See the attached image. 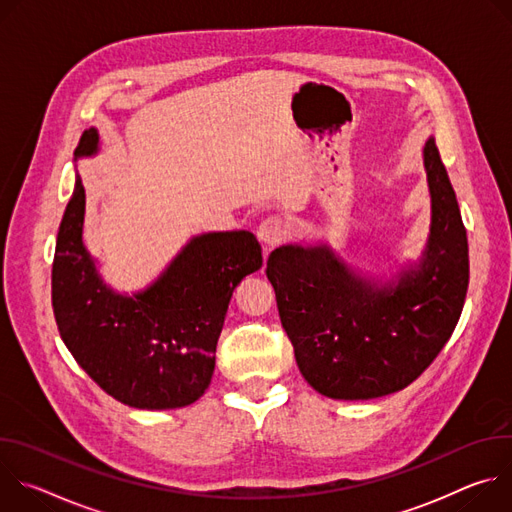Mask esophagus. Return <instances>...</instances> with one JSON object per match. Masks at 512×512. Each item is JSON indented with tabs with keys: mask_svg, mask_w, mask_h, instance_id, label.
Returning a JSON list of instances; mask_svg holds the SVG:
<instances>
[{
	"mask_svg": "<svg viewBox=\"0 0 512 512\" xmlns=\"http://www.w3.org/2000/svg\"><path fill=\"white\" fill-rule=\"evenodd\" d=\"M289 235V229H287V223L283 221V218L279 216H269L265 218V221L259 225L257 229V237L259 241L267 247V249H273L277 245H281Z\"/></svg>",
	"mask_w": 512,
	"mask_h": 512,
	"instance_id": "obj_1",
	"label": "esophagus"
}]
</instances>
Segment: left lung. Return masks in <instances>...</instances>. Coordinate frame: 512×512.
Instances as JSON below:
<instances>
[{
	"label": "left lung",
	"instance_id": "left-lung-1",
	"mask_svg": "<svg viewBox=\"0 0 512 512\" xmlns=\"http://www.w3.org/2000/svg\"><path fill=\"white\" fill-rule=\"evenodd\" d=\"M431 235L397 285L348 271L326 247L287 245L267 259L277 310L304 379L332 399H375L411 385L450 340L466 300L468 237L446 166L423 150Z\"/></svg>",
	"mask_w": 512,
	"mask_h": 512
}]
</instances>
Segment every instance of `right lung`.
<instances>
[{
	"label": "right lung",
	"instance_id": "1",
	"mask_svg": "<svg viewBox=\"0 0 512 512\" xmlns=\"http://www.w3.org/2000/svg\"><path fill=\"white\" fill-rule=\"evenodd\" d=\"M87 129L75 158L97 152ZM85 188L77 178L56 237L52 310L79 367L113 399L135 409H176L210 385L214 352L235 287L261 269L247 231L192 239L168 271L133 298L113 294L83 247Z\"/></svg>",
	"mask_w": 512,
	"mask_h": 512
}]
</instances>
